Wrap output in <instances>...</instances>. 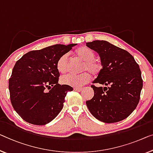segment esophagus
I'll list each match as a JSON object with an SVG mask.
<instances>
[{"instance_id":"34e87169","label":"esophagus","mask_w":153,"mask_h":153,"mask_svg":"<svg viewBox=\"0 0 153 153\" xmlns=\"http://www.w3.org/2000/svg\"><path fill=\"white\" fill-rule=\"evenodd\" d=\"M82 87H75L74 89L75 90V91H78V92H79V91H81L82 90Z\"/></svg>"}]
</instances>
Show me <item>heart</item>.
<instances>
[{
	"instance_id": "heart-1",
	"label": "heart",
	"mask_w": 153,
	"mask_h": 153,
	"mask_svg": "<svg viewBox=\"0 0 153 153\" xmlns=\"http://www.w3.org/2000/svg\"><path fill=\"white\" fill-rule=\"evenodd\" d=\"M76 57L83 61L84 64L82 65L81 71L87 70L79 75L65 74L60 77V82L74 87H80L88 83L91 80V74L97 76L102 69L101 62L95 59V52L90 48L86 47H81L77 49L75 51ZM57 69L60 74H65L69 69V61H68V55L64 54L58 59L56 63Z\"/></svg>"
}]
</instances>
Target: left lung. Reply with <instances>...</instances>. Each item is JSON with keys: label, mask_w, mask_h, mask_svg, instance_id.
I'll return each instance as SVG.
<instances>
[{"label": "left lung", "mask_w": 153, "mask_h": 153, "mask_svg": "<svg viewBox=\"0 0 153 153\" xmlns=\"http://www.w3.org/2000/svg\"><path fill=\"white\" fill-rule=\"evenodd\" d=\"M99 54L102 69L91 85L94 96L86 102L88 110L101 122H120L133 112L140 99L143 86L141 70L135 59L126 50L105 40L86 42Z\"/></svg>", "instance_id": "1"}]
</instances>
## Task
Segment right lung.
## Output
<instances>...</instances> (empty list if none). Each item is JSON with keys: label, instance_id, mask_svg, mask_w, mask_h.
I'll return each instance as SVG.
<instances>
[{"label": "right lung", "instance_id": "obj_1", "mask_svg": "<svg viewBox=\"0 0 153 153\" xmlns=\"http://www.w3.org/2000/svg\"><path fill=\"white\" fill-rule=\"evenodd\" d=\"M76 45H55L29 51L16 62L9 79L10 100L27 122L45 125L62 109L65 97L73 88L58 84L56 63Z\"/></svg>", "mask_w": 153, "mask_h": 153}]
</instances>
